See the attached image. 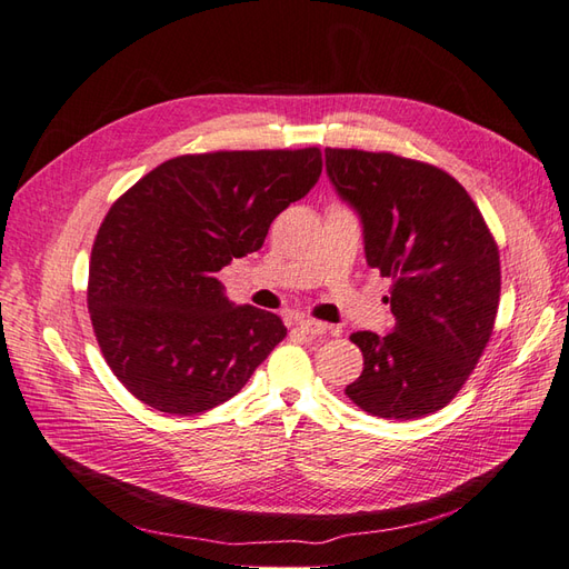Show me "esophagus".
Masks as SVG:
<instances>
[{
  "label": "esophagus",
  "mask_w": 569,
  "mask_h": 569,
  "mask_svg": "<svg viewBox=\"0 0 569 569\" xmlns=\"http://www.w3.org/2000/svg\"><path fill=\"white\" fill-rule=\"evenodd\" d=\"M298 327H300L306 335H310V337H325V335L332 332V325L320 322V320H312V317H300Z\"/></svg>",
  "instance_id": "34e87169"
}]
</instances>
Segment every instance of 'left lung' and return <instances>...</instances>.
Listing matches in <instances>:
<instances>
[{
    "label": "left lung",
    "mask_w": 569,
    "mask_h": 569,
    "mask_svg": "<svg viewBox=\"0 0 569 569\" xmlns=\"http://www.w3.org/2000/svg\"><path fill=\"white\" fill-rule=\"evenodd\" d=\"M327 174L359 210L368 267L388 276L395 329L353 332L363 371L349 400L382 419H417L451 402L492 337L499 249L470 193L429 162L327 148Z\"/></svg>",
    "instance_id": "obj_1"
}]
</instances>
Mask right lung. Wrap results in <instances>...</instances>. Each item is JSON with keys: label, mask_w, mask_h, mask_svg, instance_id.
Returning <instances> with one entry per match:
<instances>
[{"label": "right lung", "mask_w": 569, "mask_h": 569, "mask_svg": "<svg viewBox=\"0 0 569 569\" xmlns=\"http://www.w3.org/2000/svg\"><path fill=\"white\" fill-rule=\"evenodd\" d=\"M320 174V148L179 154L116 198L91 247L87 306L133 398L187 417L244 388L286 327L230 302L216 273L257 252Z\"/></svg>", "instance_id": "right-lung-1"}]
</instances>
